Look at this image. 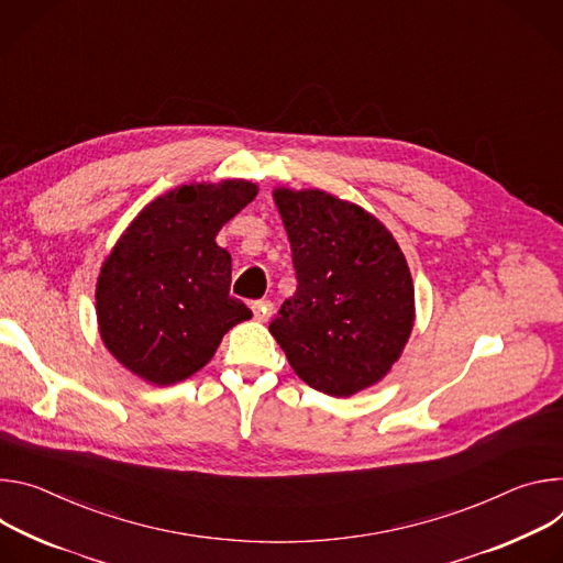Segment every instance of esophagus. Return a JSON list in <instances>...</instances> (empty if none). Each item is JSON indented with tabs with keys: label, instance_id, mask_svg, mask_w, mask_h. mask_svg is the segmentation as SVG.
Returning <instances> with one entry per match:
<instances>
[{
	"label": "esophagus",
	"instance_id": "1",
	"mask_svg": "<svg viewBox=\"0 0 563 563\" xmlns=\"http://www.w3.org/2000/svg\"><path fill=\"white\" fill-rule=\"evenodd\" d=\"M271 310H273V303L266 301V299H260V301H253V313H255V320L257 322H266L271 318Z\"/></svg>",
	"mask_w": 563,
	"mask_h": 563
}]
</instances>
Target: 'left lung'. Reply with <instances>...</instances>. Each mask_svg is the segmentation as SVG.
<instances>
[{"label":"left lung","mask_w":563,"mask_h":563,"mask_svg":"<svg viewBox=\"0 0 563 563\" xmlns=\"http://www.w3.org/2000/svg\"><path fill=\"white\" fill-rule=\"evenodd\" d=\"M297 290L271 333L292 371L318 391L349 398L380 383L413 329V282L394 234L355 203L322 190L273 192Z\"/></svg>","instance_id":"obj_1"}]
</instances>
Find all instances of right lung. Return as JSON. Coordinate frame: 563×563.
<instances>
[{
  "instance_id": "right-lung-1",
  "label": "right lung",
  "mask_w": 563,
  "mask_h": 563,
  "mask_svg": "<svg viewBox=\"0 0 563 563\" xmlns=\"http://www.w3.org/2000/svg\"><path fill=\"white\" fill-rule=\"evenodd\" d=\"M255 197L250 180L180 185L122 232L98 275L96 316L124 368L158 387L180 383L212 360L234 324L253 318L230 297L232 260L214 239Z\"/></svg>"
}]
</instances>
